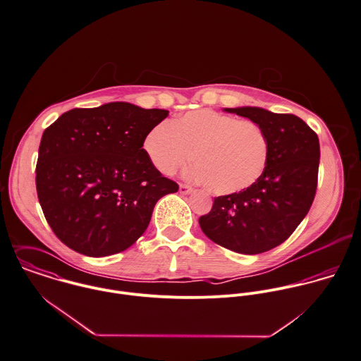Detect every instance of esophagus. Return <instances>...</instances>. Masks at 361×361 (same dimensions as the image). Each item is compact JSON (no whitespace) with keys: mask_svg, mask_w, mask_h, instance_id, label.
I'll return each mask as SVG.
<instances>
[{"mask_svg":"<svg viewBox=\"0 0 361 361\" xmlns=\"http://www.w3.org/2000/svg\"><path fill=\"white\" fill-rule=\"evenodd\" d=\"M180 192L187 195V194H191L192 192V187L187 185V184H180Z\"/></svg>","mask_w":361,"mask_h":361,"instance_id":"34e87169","label":"esophagus"}]
</instances>
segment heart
<instances>
[{
	"label": "heart",
	"instance_id": "heart-1",
	"mask_svg": "<svg viewBox=\"0 0 361 361\" xmlns=\"http://www.w3.org/2000/svg\"><path fill=\"white\" fill-rule=\"evenodd\" d=\"M144 149L152 166L166 176L187 164L192 154L197 164L187 170L188 177L219 195L252 187L269 160L268 135L259 124L209 109L153 127Z\"/></svg>",
	"mask_w": 361,
	"mask_h": 361
}]
</instances>
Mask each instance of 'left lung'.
Masks as SVG:
<instances>
[{"label": "left lung", "mask_w": 361, "mask_h": 361, "mask_svg": "<svg viewBox=\"0 0 361 361\" xmlns=\"http://www.w3.org/2000/svg\"><path fill=\"white\" fill-rule=\"evenodd\" d=\"M259 124L269 141V160L250 188L217 197L200 217L205 235L240 254H261L283 241L308 214L318 183L319 141L297 116L261 107L224 109Z\"/></svg>", "instance_id": "left-lung-1"}]
</instances>
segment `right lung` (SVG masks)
<instances>
[{"instance_id": "add662e5", "label": "right lung", "mask_w": 361, "mask_h": 361, "mask_svg": "<svg viewBox=\"0 0 361 361\" xmlns=\"http://www.w3.org/2000/svg\"><path fill=\"white\" fill-rule=\"evenodd\" d=\"M167 110L113 102L73 109L44 130L36 188L54 234L73 251L107 257L130 248L156 202L178 191L145 153L146 134Z\"/></svg>"}]
</instances>
